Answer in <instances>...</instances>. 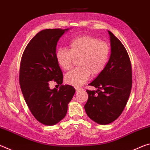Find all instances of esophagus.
Here are the masks:
<instances>
[{
	"mask_svg": "<svg viewBox=\"0 0 150 150\" xmlns=\"http://www.w3.org/2000/svg\"><path fill=\"white\" fill-rule=\"evenodd\" d=\"M75 90H76V92H79V91H83V89L81 88H79V87H75Z\"/></svg>",
	"mask_w": 150,
	"mask_h": 150,
	"instance_id": "34e87169",
	"label": "esophagus"
}]
</instances>
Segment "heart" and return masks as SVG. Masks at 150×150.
<instances>
[{
  "label": "heart",
  "mask_w": 150,
  "mask_h": 150,
  "mask_svg": "<svg viewBox=\"0 0 150 150\" xmlns=\"http://www.w3.org/2000/svg\"><path fill=\"white\" fill-rule=\"evenodd\" d=\"M69 50L58 48L55 53L57 63L63 70L73 67L78 59L79 67L67 73L65 82L75 87L84 85L91 75L96 77L103 71L110 59V49L105 42L91 35H83L73 38L69 42Z\"/></svg>",
  "instance_id": "b5f03b06"
}]
</instances>
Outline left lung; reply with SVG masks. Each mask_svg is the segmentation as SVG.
I'll list each match as a JSON object with an SVG mask.
<instances>
[{
	"label": "left lung",
	"instance_id": "1",
	"mask_svg": "<svg viewBox=\"0 0 150 150\" xmlns=\"http://www.w3.org/2000/svg\"><path fill=\"white\" fill-rule=\"evenodd\" d=\"M108 32L111 46L110 59L103 71L89 84L97 90H87L88 97L85 105L88 117L101 125L112 122L120 116L132 85V65L128 52L120 40Z\"/></svg>",
	"mask_w": 150,
	"mask_h": 150
}]
</instances>
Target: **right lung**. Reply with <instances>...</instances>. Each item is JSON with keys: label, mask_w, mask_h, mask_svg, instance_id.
Returning <instances> with one entry per match:
<instances>
[{"label": "right lung", "mask_w": 150, "mask_h": 150, "mask_svg": "<svg viewBox=\"0 0 150 150\" xmlns=\"http://www.w3.org/2000/svg\"><path fill=\"white\" fill-rule=\"evenodd\" d=\"M69 29H45L30 40L22 54L19 81L24 100L40 123L53 126L65 117L75 89L63 85V73L55 57L58 40ZM61 84L49 88V81Z\"/></svg>", "instance_id": "1"}]
</instances>
